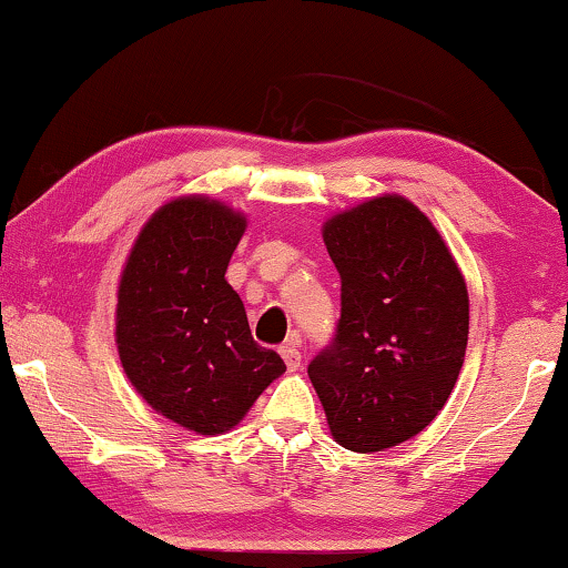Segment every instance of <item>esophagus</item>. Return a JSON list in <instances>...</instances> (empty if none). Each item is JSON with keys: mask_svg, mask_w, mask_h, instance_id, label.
I'll use <instances>...</instances> for the list:
<instances>
[{"mask_svg": "<svg viewBox=\"0 0 568 568\" xmlns=\"http://www.w3.org/2000/svg\"><path fill=\"white\" fill-rule=\"evenodd\" d=\"M281 355L287 365V371H301V349L295 347V342H287V345H283Z\"/></svg>", "mask_w": 568, "mask_h": 568, "instance_id": "34e87169", "label": "esophagus"}]
</instances>
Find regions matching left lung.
I'll list each match as a JSON object with an SVG mask.
<instances>
[{
	"instance_id": "obj_1",
	"label": "left lung",
	"mask_w": 568,
	"mask_h": 568,
	"mask_svg": "<svg viewBox=\"0 0 568 568\" xmlns=\"http://www.w3.org/2000/svg\"><path fill=\"white\" fill-rule=\"evenodd\" d=\"M322 236L342 314L308 378L334 440L378 453L419 435L450 398L468 345L466 281L433 221L402 195L332 215Z\"/></svg>"
}]
</instances>
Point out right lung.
Masks as SVG:
<instances>
[{
  "label": "right lung",
  "instance_id": "add662e5",
  "mask_svg": "<svg viewBox=\"0 0 568 568\" xmlns=\"http://www.w3.org/2000/svg\"><path fill=\"white\" fill-rule=\"evenodd\" d=\"M246 219L226 203L185 195L143 223L128 254L115 308V345L131 386L151 409L197 435L236 427L285 373L252 339L226 267Z\"/></svg>",
  "mask_w": 568,
  "mask_h": 568
}]
</instances>
